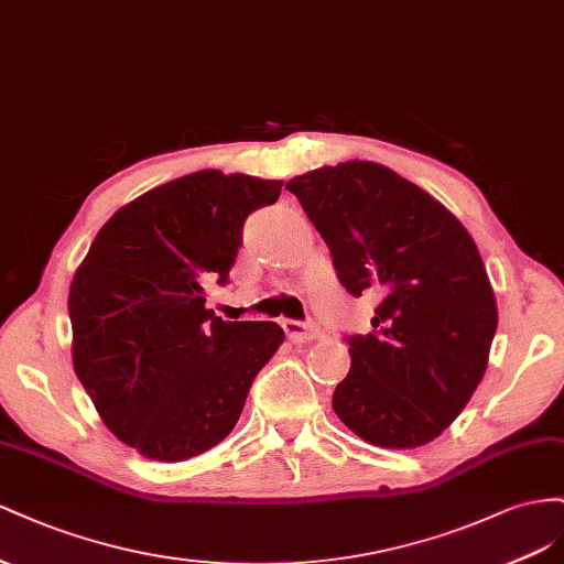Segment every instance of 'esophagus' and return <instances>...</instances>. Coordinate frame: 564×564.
<instances>
[{
    "instance_id": "obj_1",
    "label": "esophagus",
    "mask_w": 564,
    "mask_h": 564,
    "mask_svg": "<svg viewBox=\"0 0 564 564\" xmlns=\"http://www.w3.org/2000/svg\"><path fill=\"white\" fill-rule=\"evenodd\" d=\"M281 326H283L285 335L291 337L293 343H307V340H316V337L321 335V328H318L316 324H302V321H295V318H285Z\"/></svg>"
}]
</instances>
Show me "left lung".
<instances>
[{
	"instance_id": "obj_1",
	"label": "left lung",
	"mask_w": 564,
	"mask_h": 564,
	"mask_svg": "<svg viewBox=\"0 0 564 564\" xmlns=\"http://www.w3.org/2000/svg\"><path fill=\"white\" fill-rule=\"evenodd\" d=\"M326 240L343 288L380 297L347 335L337 417L368 444L415 448L456 421L487 371L498 326L485 262L463 224L390 167L351 160L285 184Z\"/></svg>"
}]
</instances>
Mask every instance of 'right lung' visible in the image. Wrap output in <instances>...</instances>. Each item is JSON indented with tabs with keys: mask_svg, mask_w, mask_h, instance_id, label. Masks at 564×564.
<instances>
[{
	"mask_svg": "<svg viewBox=\"0 0 564 564\" xmlns=\"http://www.w3.org/2000/svg\"><path fill=\"white\" fill-rule=\"evenodd\" d=\"M281 186L217 170L180 176L120 207L75 271V373L141 456L176 463L219 444L283 343L273 321H221L203 291L229 281L248 215Z\"/></svg>",
	"mask_w": 564,
	"mask_h": 564,
	"instance_id": "1",
	"label": "right lung"
}]
</instances>
